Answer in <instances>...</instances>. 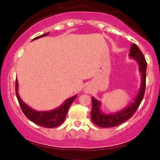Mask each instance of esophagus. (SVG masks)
Masks as SVG:
<instances>
[{
    "instance_id": "34e87169",
    "label": "esophagus",
    "mask_w": 160,
    "mask_h": 160,
    "mask_svg": "<svg viewBox=\"0 0 160 160\" xmlns=\"http://www.w3.org/2000/svg\"><path fill=\"white\" fill-rule=\"evenodd\" d=\"M86 92H87V93H88V90H86Z\"/></svg>"
}]
</instances>
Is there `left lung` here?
Masks as SVG:
<instances>
[{
    "label": "left lung",
    "instance_id": "left-lung-1",
    "mask_svg": "<svg viewBox=\"0 0 160 160\" xmlns=\"http://www.w3.org/2000/svg\"><path fill=\"white\" fill-rule=\"evenodd\" d=\"M129 56L133 59H135L138 63L139 71L142 76V83H141L140 90L134 98V102L128 105V106L123 109L115 113H112V114H105L103 112H102L100 108L101 102L94 97L91 98V100H92V109L91 112V120L94 124L101 128H113V127H116L124 123L134 115L144 98L147 69V62L145 61V58L135 44H131Z\"/></svg>",
    "mask_w": 160,
    "mask_h": 160
}]
</instances>
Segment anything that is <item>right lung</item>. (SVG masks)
Here are the masks:
<instances>
[{"label":"right lung","mask_w":160,"mask_h":160,"mask_svg":"<svg viewBox=\"0 0 160 160\" xmlns=\"http://www.w3.org/2000/svg\"><path fill=\"white\" fill-rule=\"evenodd\" d=\"M48 34L49 32H47V33L45 34H43V35L35 37L33 40L41 38V37H45V36H48ZM18 80H15V93H16L17 99H18V103H19L20 107H21L22 110L25 116H26L29 120L33 122L36 124L47 128H56V127L59 126V125H61L62 123L64 122L69 106H70L72 102H73L74 99H75L77 96H72V97L66 99L62 105H60V106L58 107L57 108H55V109L50 110V111L39 112L31 108L30 107L28 106L25 102H23L22 101L19 95H18Z\"/></svg>","instance_id":"add662e5"}]
</instances>
